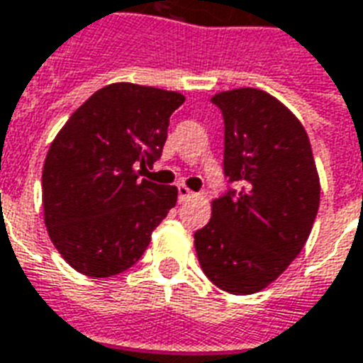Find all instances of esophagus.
Listing matches in <instances>:
<instances>
[{
  "mask_svg": "<svg viewBox=\"0 0 363 363\" xmlns=\"http://www.w3.org/2000/svg\"><path fill=\"white\" fill-rule=\"evenodd\" d=\"M194 196H196V192H192V190L184 186V184H179V200L186 201L190 200V198H194Z\"/></svg>",
  "mask_w": 363,
  "mask_h": 363,
  "instance_id": "obj_1",
  "label": "esophagus"
}]
</instances>
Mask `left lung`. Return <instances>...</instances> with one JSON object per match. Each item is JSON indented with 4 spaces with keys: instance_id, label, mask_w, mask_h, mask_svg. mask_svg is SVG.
<instances>
[{
    "instance_id": "8db88e82",
    "label": "left lung",
    "mask_w": 363,
    "mask_h": 363,
    "mask_svg": "<svg viewBox=\"0 0 363 363\" xmlns=\"http://www.w3.org/2000/svg\"><path fill=\"white\" fill-rule=\"evenodd\" d=\"M225 120L226 190L194 234L207 278L232 295L264 289L301 253L320 206V179L301 121L261 89L211 99Z\"/></svg>"
}]
</instances>
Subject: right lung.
<instances>
[{
	"instance_id": "obj_1",
	"label": "right lung",
	"mask_w": 363,
	"mask_h": 363,
	"mask_svg": "<svg viewBox=\"0 0 363 363\" xmlns=\"http://www.w3.org/2000/svg\"><path fill=\"white\" fill-rule=\"evenodd\" d=\"M175 91L112 83L91 95L52 140L43 163V217L72 268L110 278L143 257L177 188L138 179L162 156Z\"/></svg>"
}]
</instances>
